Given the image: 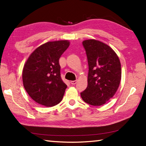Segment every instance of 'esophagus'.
Segmentation results:
<instances>
[{
    "label": "esophagus",
    "mask_w": 146,
    "mask_h": 146,
    "mask_svg": "<svg viewBox=\"0 0 146 146\" xmlns=\"http://www.w3.org/2000/svg\"><path fill=\"white\" fill-rule=\"evenodd\" d=\"M76 80H72V81H71V84H73V85L76 84Z\"/></svg>",
    "instance_id": "obj_1"
}]
</instances>
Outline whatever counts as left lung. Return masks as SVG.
I'll list each match as a JSON object with an SVG mask.
<instances>
[{
    "mask_svg": "<svg viewBox=\"0 0 146 146\" xmlns=\"http://www.w3.org/2000/svg\"><path fill=\"white\" fill-rule=\"evenodd\" d=\"M88 58V86L80 93L85 102L102 106L117 92L121 80V64L111 47L95 39L82 42Z\"/></svg>",
    "mask_w": 146,
    "mask_h": 146,
    "instance_id": "left-lung-1",
    "label": "left lung"
}]
</instances>
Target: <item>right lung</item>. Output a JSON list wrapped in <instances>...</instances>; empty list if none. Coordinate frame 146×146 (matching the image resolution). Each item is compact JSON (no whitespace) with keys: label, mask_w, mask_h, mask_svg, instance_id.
<instances>
[{"label":"right lung","mask_w":146,"mask_h":146,"mask_svg":"<svg viewBox=\"0 0 146 146\" xmlns=\"http://www.w3.org/2000/svg\"><path fill=\"white\" fill-rule=\"evenodd\" d=\"M69 46L66 40L48 42L38 47L24 64V87L39 104L52 107L62 99L67 86L61 78L59 58Z\"/></svg>","instance_id":"obj_1"}]
</instances>
